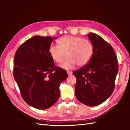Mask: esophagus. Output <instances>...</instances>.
<instances>
[{"label":"esophagus","instance_id":"esophagus-1","mask_svg":"<svg viewBox=\"0 0 130 130\" xmlns=\"http://www.w3.org/2000/svg\"><path fill=\"white\" fill-rule=\"evenodd\" d=\"M68 75H72V72H71V71H68Z\"/></svg>","mask_w":130,"mask_h":130}]
</instances>
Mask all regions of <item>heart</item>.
<instances>
[{
  "label": "heart",
  "instance_id": "obj_1",
  "mask_svg": "<svg viewBox=\"0 0 130 130\" xmlns=\"http://www.w3.org/2000/svg\"><path fill=\"white\" fill-rule=\"evenodd\" d=\"M57 46L51 45L48 48V54L56 63L62 61L67 54L68 59L60 65L66 70L75 68L84 67L90 61L94 52V46L89 40L74 36H63L57 41Z\"/></svg>",
  "mask_w": 130,
  "mask_h": 130
}]
</instances>
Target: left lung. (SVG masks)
Masks as SVG:
<instances>
[{"instance_id":"left-lung-1","label":"left lung","mask_w":130,"mask_h":130,"mask_svg":"<svg viewBox=\"0 0 130 130\" xmlns=\"http://www.w3.org/2000/svg\"><path fill=\"white\" fill-rule=\"evenodd\" d=\"M88 36L94 49L93 57L89 63L73 74L76 78V98L84 104L93 107L101 104L111 95L118 67L112 46L94 33H89Z\"/></svg>"}]
</instances>
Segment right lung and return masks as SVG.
Returning <instances> with one entry per match:
<instances>
[{
	"label": "right lung",
	"instance_id": "right-lung-1",
	"mask_svg": "<svg viewBox=\"0 0 130 130\" xmlns=\"http://www.w3.org/2000/svg\"><path fill=\"white\" fill-rule=\"evenodd\" d=\"M57 37L35 36L19 47L14 59L13 75L26 103L38 109L51 107L60 97V84L67 72L55 65L48 54Z\"/></svg>",
	"mask_w": 130,
	"mask_h": 130
}]
</instances>
